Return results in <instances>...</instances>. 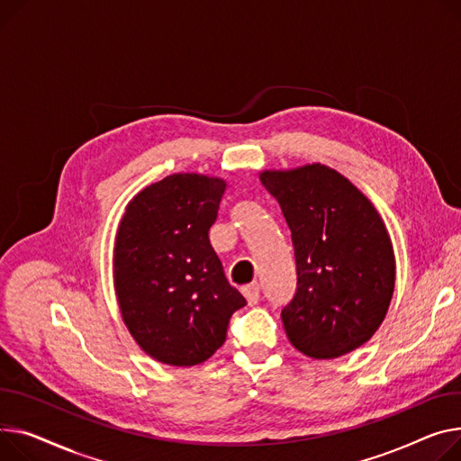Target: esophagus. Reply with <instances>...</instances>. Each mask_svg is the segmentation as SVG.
<instances>
[{
    "mask_svg": "<svg viewBox=\"0 0 461 461\" xmlns=\"http://www.w3.org/2000/svg\"><path fill=\"white\" fill-rule=\"evenodd\" d=\"M242 294H244V298L249 300V303H250V305L258 303V302H259V296H261L259 284H250V285H247V287L242 289Z\"/></svg>",
    "mask_w": 461,
    "mask_h": 461,
    "instance_id": "1",
    "label": "esophagus"
}]
</instances>
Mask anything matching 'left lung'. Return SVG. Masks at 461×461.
<instances>
[{"label":"left lung","instance_id":"left-lung-1","mask_svg":"<svg viewBox=\"0 0 461 461\" xmlns=\"http://www.w3.org/2000/svg\"><path fill=\"white\" fill-rule=\"evenodd\" d=\"M296 259V293L282 312L291 345L313 359L345 356L375 335L394 291V252L376 207L337 170L313 163L263 170Z\"/></svg>","mask_w":461,"mask_h":461}]
</instances>
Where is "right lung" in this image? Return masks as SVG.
Here are the masks:
<instances>
[{"mask_svg":"<svg viewBox=\"0 0 461 461\" xmlns=\"http://www.w3.org/2000/svg\"><path fill=\"white\" fill-rule=\"evenodd\" d=\"M226 181L172 174L142 189L120 221L113 280L135 343L172 366L203 363L247 305L209 242Z\"/></svg>","mask_w":461,"mask_h":461,"instance_id":"add662e5","label":"right lung"}]
</instances>
